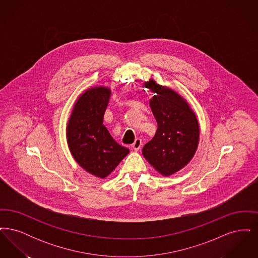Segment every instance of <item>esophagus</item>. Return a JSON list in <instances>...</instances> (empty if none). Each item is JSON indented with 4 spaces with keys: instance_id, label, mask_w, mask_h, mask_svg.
I'll use <instances>...</instances> for the list:
<instances>
[{
    "instance_id": "1",
    "label": "esophagus",
    "mask_w": 258,
    "mask_h": 258,
    "mask_svg": "<svg viewBox=\"0 0 258 258\" xmlns=\"http://www.w3.org/2000/svg\"><path fill=\"white\" fill-rule=\"evenodd\" d=\"M141 145H142V140L140 138H137L135 139V143L133 144V148L135 151H138L141 148Z\"/></svg>"
}]
</instances>
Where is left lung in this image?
<instances>
[{
    "label": "left lung",
    "mask_w": 258,
    "mask_h": 258,
    "mask_svg": "<svg viewBox=\"0 0 258 258\" xmlns=\"http://www.w3.org/2000/svg\"><path fill=\"white\" fill-rule=\"evenodd\" d=\"M155 96L150 107L157 120L156 135L142 149L144 158L163 176L181 170L197 152L199 125L188 103L169 88L154 79L144 83Z\"/></svg>",
    "instance_id": "left-lung-1"
}]
</instances>
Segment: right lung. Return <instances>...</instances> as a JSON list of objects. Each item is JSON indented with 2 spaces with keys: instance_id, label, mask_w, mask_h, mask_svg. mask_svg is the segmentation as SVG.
<instances>
[{
  "instance_id": "1",
  "label": "right lung",
  "mask_w": 258,
  "mask_h": 258,
  "mask_svg": "<svg viewBox=\"0 0 258 258\" xmlns=\"http://www.w3.org/2000/svg\"><path fill=\"white\" fill-rule=\"evenodd\" d=\"M110 89L94 87L76 100L67 125V139L76 162L87 172L105 178L130 150L119 145L103 125Z\"/></svg>"
}]
</instances>
